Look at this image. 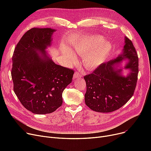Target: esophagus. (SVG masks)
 Masks as SVG:
<instances>
[{"mask_svg": "<svg viewBox=\"0 0 151 151\" xmlns=\"http://www.w3.org/2000/svg\"><path fill=\"white\" fill-rule=\"evenodd\" d=\"M81 77V75L78 72H75L73 75V78L74 79H76L78 78H80Z\"/></svg>", "mask_w": 151, "mask_h": 151, "instance_id": "34e87169", "label": "esophagus"}]
</instances>
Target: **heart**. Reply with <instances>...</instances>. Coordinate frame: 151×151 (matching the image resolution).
Here are the masks:
<instances>
[{
    "instance_id": "b5f03b06",
    "label": "heart",
    "mask_w": 151,
    "mask_h": 151,
    "mask_svg": "<svg viewBox=\"0 0 151 151\" xmlns=\"http://www.w3.org/2000/svg\"><path fill=\"white\" fill-rule=\"evenodd\" d=\"M104 40V37L101 35H92L86 37L73 47L76 52L83 55V63L87 69L94 70L99 67L111 51L112 43ZM61 52L65 55L67 62L71 63L76 60L75 54L65 46L61 47Z\"/></svg>"
}]
</instances>
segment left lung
Listing matches in <instances>:
<instances>
[{"label": "left lung", "instance_id": "obj_1", "mask_svg": "<svg viewBox=\"0 0 151 151\" xmlns=\"http://www.w3.org/2000/svg\"><path fill=\"white\" fill-rule=\"evenodd\" d=\"M127 60L125 69L130 70L126 77L122 68L117 69L123 60ZM138 73V58L130 40L125 37L122 53L113 60L103 63L91 74L84 77L86 83V105L93 111L109 113L119 109L133 96Z\"/></svg>", "mask_w": 151, "mask_h": 151}]
</instances>
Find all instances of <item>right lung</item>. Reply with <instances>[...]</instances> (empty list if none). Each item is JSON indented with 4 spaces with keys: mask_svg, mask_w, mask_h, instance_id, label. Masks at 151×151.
<instances>
[{
    "mask_svg": "<svg viewBox=\"0 0 151 151\" xmlns=\"http://www.w3.org/2000/svg\"><path fill=\"white\" fill-rule=\"evenodd\" d=\"M55 29L32 28L16 46L12 78L13 90L25 108L37 114L55 111L62 104V92L74 71L55 63L45 50Z\"/></svg>",
    "mask_w": 151,
    "mask_h": 151,
    "instance_id": "obj_1",
    "label": "right lung"
}]
</instances>
